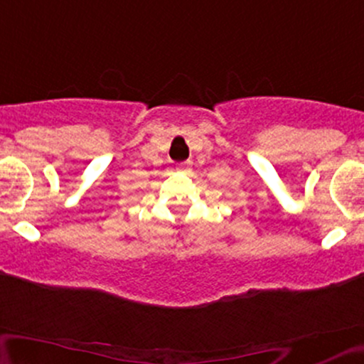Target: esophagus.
<instances>
[{"mask_svg": "<svg viewBox=\"0 0 364 364\" xmlns=\"http://www.w3.org/2000/svg\"><path fill=\"white\" fill-rule=\"evenodd\" d=\"M191 165H192V161H182V164H178L177 165V170H181V172H187V170L191 168Z\"/></svg>", "mask_w": 364, "mask_h": 364, "instance_id": "esophagus-1", "label": "esophagus"}]
</instances>
